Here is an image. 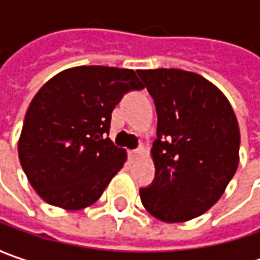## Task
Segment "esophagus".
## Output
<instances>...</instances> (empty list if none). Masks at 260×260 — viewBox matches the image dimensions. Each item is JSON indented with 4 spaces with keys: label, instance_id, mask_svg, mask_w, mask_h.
Here are the masks:
<instances>
[{
    "label": "esophagus",
    "instance_id": "34e87169",
    "mask_svg": "<svg viewBox=\"0 0 260 260\" xmlns=\"http://www.w3.org/2000/svg\"><path fill=\"white\" fill-rule=\"evenodd\" d=\"M143 152H145V147H143V146H139L137 149L130 152V157H132V159H136V157H139V156L142 155Z\"/></svg>",
    "mask_w": 260,
    "mask_h": 260
}]
</instances>
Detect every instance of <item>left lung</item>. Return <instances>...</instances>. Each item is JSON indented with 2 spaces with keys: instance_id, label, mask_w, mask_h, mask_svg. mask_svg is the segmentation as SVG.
<instances>
[{
  "instance_id": "8db88e82",
  "label": "left lung",
  "mask_w": 260,
  "mask_h": 260,
  "mask_svg": "<svg viewBox=\"0 0 260 260\" xmlns=\"http://www.w3.org/2000/svg\"><path fill=\"white\" fill-rule=\"evenodd\" d=\"M137 74L157 113L155 179L140 188L142 204L165 223L188 221L211 208L236 174L237 118L220 89L198 74L182 69Z\"/></svg>"
}]
</instances>
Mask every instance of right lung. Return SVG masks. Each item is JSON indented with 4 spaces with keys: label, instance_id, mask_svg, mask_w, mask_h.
Wrapping results in <instances>:
<instances>
[{
    "label": "right lung",
    "instance_id": "obj_1",
    "mask_svg": "<svg viewBox=\"0 0 260 260\" xmlns=\"http://www.w3.org/2000/svg\"><path fill=\"white\" fill-rule=\"evenodd\" d=\"M145 86L132 69L78 66L47 81L25 113L18 157L47 204L81 210L94 204L125 162L108 139L111 113Z\"/></svg>",
    "mask_w": 260,
    "mask_h": 260
}]
</instances>
